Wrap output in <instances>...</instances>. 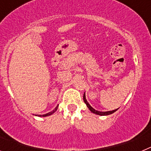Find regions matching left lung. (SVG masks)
<instances>
[{"label": "left lung", "mask_w": 151, "mask_h": 151, "mask_svg": "<svg viewBox=\"0 0 151 151\" xmlns=\"http://www.w3.org/2000/svg\"><path fill=\"white\" fill-rule=\"evenodd\" d=\"M83 100H84V102L85 103V104L87 105L88 108L89 110H91V111L92 112V113H95V114H97V115H101V116H106V115H110V114H112V113H113L114 112L116 111L118 109H116V110H113V111H108V112H100V111H97V110H95L93 107H91V105L89 104L88 103L87 100H86V98H85V94H84L83 95Z\"/></svg>", "instance_id": "left-lung-1"}]
</instances>
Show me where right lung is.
Here are the masks:
<instances>
[{
    "label": "right lung",
    "mask_w": 151,
    "mask_h": 151,
    "mask_svg": "<svg viewBox=\"0 0 151 151\" xmlns=\"http://www.w3.org/2000/svg\"><path fill=\"white\" fill-rule=\"evenodd\" d=\"M57 107H58V106H56L55 109H54V110H52L51 112H49V113H46V114H44V115H39V116H43V117H45V116H50V115H51V114H53V113H54V112H55L56 110H57ZM36 116H37V115H36Z\"/></svg>",
    "instance_id": "add662e5"
}]
</instances>
